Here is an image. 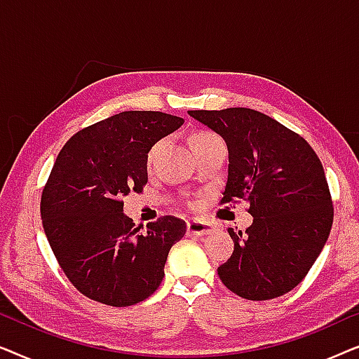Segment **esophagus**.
Returning a JSON list of instances; mask_svg holds the SVG:
<instances>
[{
    "label": "esophagus",
    "instance_id": "esophagus-1",
    "mask_svg": "<svg viewBox=\"0 0 359 359\" xmlns=\"http://www.w3.org/2000/svg\"><path fill=\"white\" fill-rule=\"evenodd\" d=\"M186 230H188L189 235H208L212 232V225L209 222H203V220H188L186 224Z\"/></svg>",
    "mask_w": 359,
    "mask_h": 359
}]
</instances>
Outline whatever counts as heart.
Segmentation results:
<instances>
[{
	"instance_id": "1",
	"label": "heart",
	"mask_w": 359,
	"mask_h": 359,
	"mask_svg": "<svg viewBox=\"0 0 359 359\" xmlns=\"http://www.w3.org/2000/svg\"><path fill=\"white\" fill-rule=\"evenodd\" d=\"M214 139H219V137L212 134V132H198V134H194L193 139H191V149H194V147L204 144V142L214 140ZM156 149H158V144H156L155 147H151V150L149 151V156H147V161H149V165L151 163V160H154V155H155Z\"/></svg>"
}]
</instances>
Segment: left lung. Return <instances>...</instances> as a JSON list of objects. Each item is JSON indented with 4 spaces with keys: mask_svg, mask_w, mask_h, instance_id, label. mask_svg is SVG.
<instances>
[{
    "mask_svg": "<svg viewBox=\"0 0 359 359\" xmlns=\"http://www.w3.org/2000/svg\"><path fill=\"white\" fill-rule=\"evenodd\" d=\"M222 135L229 180L222 204L247 201L253 224L229 233L233 253L217 268L225 287L268 301L292 291L316 263L333 224L325 171L307 140L248 107L189 111Z\"/></svg>",
    "mask_w": 359,
    "mask_h": 359,
    "instance_id": "left-lung-1",
    "label": "left lung"
}]
</instances>
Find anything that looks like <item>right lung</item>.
I'll return each instance as SVG.
<instances>
[{"label": "right lung", "mask_w": 359, "mask_h": 359, "mask_svg": "<svg viewBox=\"0 0 359 359\" xmlns=\"http://www.w3.org/2000/svg\"><path fill=\"white\" fill-rule=\"evenodd\" d=\"M181 124L165 112L124 111L78 130L58 154L42 189V225L62 271L91 301L129 307L160 287L186 222L161 215L135 227L122 198L144 191L147 154Z\"/></svg>", "instance_id": "1"}]
</instances>
